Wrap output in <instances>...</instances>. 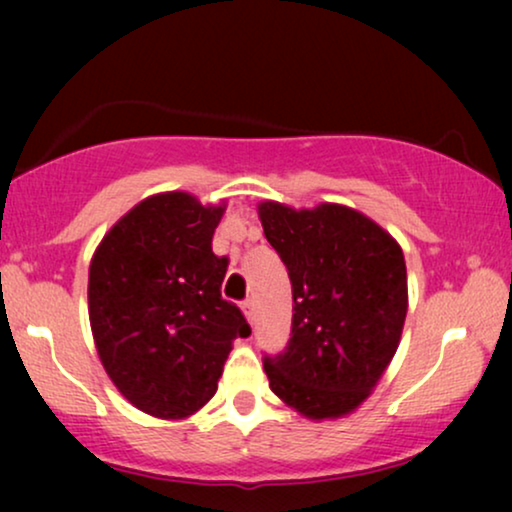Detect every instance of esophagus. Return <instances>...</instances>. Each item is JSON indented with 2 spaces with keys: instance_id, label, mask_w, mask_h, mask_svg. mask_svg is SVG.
Listing matches in <instances>:
<instances>
[{
  "instance_id": "1",
  "label": "esophagus",
  "mask_w": 512,
  "mask_h": 512,
  "mask_svg": "<svg viewBox=\"0 0 512 512\" xmlns=\"http://www.w3.org/2000/svg\"><path fill=\"white\" fill-rule=\"evenodd\" d=\"M242 312H244V317H247L249 324H254V319H256V305H254V300H244V303H242Z\"/></svg>"
}]
</instances>
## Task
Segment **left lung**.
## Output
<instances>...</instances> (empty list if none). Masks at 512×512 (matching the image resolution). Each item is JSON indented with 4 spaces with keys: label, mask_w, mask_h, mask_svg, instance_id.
Segmentation results:
<instances>
[{
    "label": "left lung",
    "mask_w": 512,
    "mask_h": 512,
    "mask_svg": "<svg viewBox=\"0 0 512 512\" xmlns=\"http://www.w3.org/2000/svg\"><path fill=\"white\" fill-rule=\"evenodd\" d=\"M263 233L289 270L291 340L265 356L270 389L307 419L354 412L380 382L408 314L403 249L352 207L258 205Z\"/></svg>",
    "instance_id": "8db88e82"
}]
</instances>
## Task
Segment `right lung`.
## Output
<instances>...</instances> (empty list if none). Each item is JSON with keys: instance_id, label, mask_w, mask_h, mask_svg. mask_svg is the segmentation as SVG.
Returning a JSON list of instances; mask_svg holds the SVG:
<instances>
[{"instance_id": "right-lung-1", "label": "right lung", "mask_w": 512, "mask_h": 512, "mask_svg": "<svg viewBox=\"0 0 512 512\" xmlns=\"http://www.w3.org/2000/svg\"><path fill=\"white\" fill-rule=\"evenodd\" d=\"M226 205L191 193L151 195L118 219L88 272L100 361L137 410L184 419L216 394L235 338L251 328L221 298L228 258L212 251Z\"/></svg>"}]
</instances>
